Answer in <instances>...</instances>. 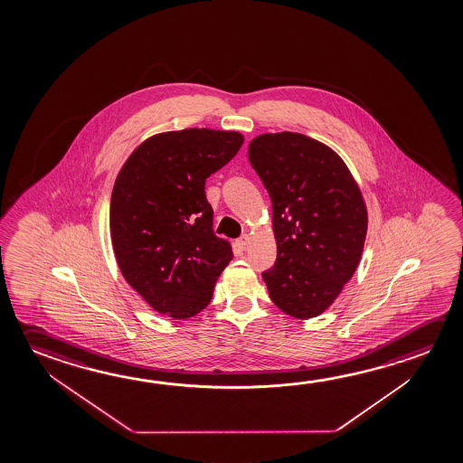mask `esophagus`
<instances>
[{"mask_svg":"<svg viewBox=\"0 0 463 463\" xmlns=\"http://www.w3.org/2000/svg\"><path fill=\"white\" fill-rule=\"evenodd\" d=\"M235 245H237V249H239V250H247V249H249V245H250V239H249V235H243L241 239H237V241H235Z\"/></svg>","mask_w":463,"mask_h":463,"instance_id":"esophagus-1","label":"esophagus"}]
</instances>
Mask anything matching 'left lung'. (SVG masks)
I'll use <instances>...</instances> for the list:
<instances>
[{
  "mask_svg": "<svg viewBox=\"0 0 463 463\" xmlns=\"http://www.w3.org/2000/svg\"><path fill=\"white\" fill-rule=\"evenodd\" d=\"M249 159L273 203L278 258L261 274L269 297L294 318H315L360 263L368 228L362 192L341 156L304 134L255 137Z\"/></svg>",
  "mask_w": 463,
  "mask_h": 463,
  "instance_id": "left-lung-1",
  "label": "left lung"
}]
</instances>
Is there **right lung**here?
<instances>
[{"label":"right lung","instance_id":"right-lung-1","mask_svg":"<svg viewBox=\"0 0 463 463\" xmlns=\"http://www.w3.org/2000/svg\"><path fill=\"white\" fill-rule=\"evenodd\" d=\"M242 144L234 130L163 132L138 145L116 177L109 206L116 261L161 315L195 317L232 260L231 243L213 232L205 181Z\"/></svg>","mask_w":463,"mask_h":463}]
</instances>
